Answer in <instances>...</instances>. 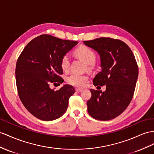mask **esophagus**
Returning <instances> with one entry per match:
<instances>
[{
	"instance_id": "esophagus-1",
	"label": "esophagus",
	"mask_w": 154,
	"mask_h": 154,
	"mask_svg": "<svg viewBox=\"0 0 154 154\" xmlns=\"http://www.w3.org/2000/svg\"><path fill=\"white\" fill-rule=\"evenodd\" d=\"M75 91L77 92H82V88H75Z\"/></svg>"
}]
</instances>
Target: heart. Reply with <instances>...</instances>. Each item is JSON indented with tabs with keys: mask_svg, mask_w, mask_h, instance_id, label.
I'll return each instance as SVG.
<instances>
[{
	"mask_svg": "<svg viewBox=\"0 0 154 154\" xmlns=\"http://www.w3.org/2000/svg\"><path fill=\"white\" fill-rule=\"evenodd\" d=\"M75 56L80 58L86 64H93L96 60V54L90 47L86 45H81L75 49ZM69 59L67 55L63 56L60 60V67L64 72H68L69 69ZM88 77L86 75L71 74L67 77L66 81L69 85L77 87H82L88 81Z\"/></svg>",
	"mask_w": 154,
	"mask_h": 154,
	"instance_id": "1",
	"label": "heart"
}]
</instances>
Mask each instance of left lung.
Here are the masks:
<instances>
[{"mask_svg":"<svg viewBox=\"0 0 154 154\" xmlns=\"http://www.w3.org/2000/svg\"><path fill=\"white\" fill-rule=\"evenodd\" d=\"M84 43L100 55L102 70L94 78V86L106 85L105 92L90 90L88 112L96 120H112L125 111L133 98L139 75L135 56L120 39L102 37Z\"/></svg>","mask_w":154,"mask_h":154,"instance_id":"1","label":"left lung"}]
</instances>
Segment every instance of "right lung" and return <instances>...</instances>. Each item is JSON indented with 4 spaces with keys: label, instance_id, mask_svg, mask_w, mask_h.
Segmentation results:
<instances>
[{
    "label": "right lung",
    "instance_id": "1",
    "mask_svg": "<svg viewBox=\"0 0 154 154\" xmlns=\"http://www.w3.org/2000/svg\"><path fill=\"white\" fill-rule=\"evenodd\" d=\"M78 42L42 34L31 40L17 60L15 80L19 97L25 107L38 119L51 121L66 112L72 86L65 85L58 90L50 83L64 82L60 60Z\"/></svg>",
    "mask_w": 154,
    "mask_h": 154
}]
</instances>
